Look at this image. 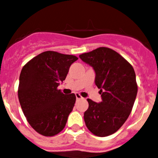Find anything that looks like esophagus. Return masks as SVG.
Masks as SVG:
<instances>
[{"label": "esophagus", "instance_id": "obj_1", "mask_svg": "<svg viewBox=\"0 0 158 158\" xmlns=\"http://www.w3.org/2000/svg\"><path fill=\"white\" fill-rule=\"evenodd\" d=\"M76 99L77 100H81V99H83V97H82V96L80 95L79 94H78V93H76Z\"/></svg>", "mask_w": 158, "mask_h": 158}]
</instances>
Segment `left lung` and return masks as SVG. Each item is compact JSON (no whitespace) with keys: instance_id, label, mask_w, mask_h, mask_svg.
<instances>
[{"instance_id":"obj_1","label":"left lung","mask_w":158,"mask_h":158,"mask_svg":"<svg viewBox=\"0 0 158 158\" xmlns=\"http://www.w3.org/2000/svg\"><path fill=\"white\" fill-rule=\"evenodd\" d=\"M79 57L94 68L95 84L102 97L101 103L87 99L84 121L93 134L107 136L122 127L132 111L138 90L135 71L129 61L108 48H97Z\"/></svg>"}]
</instances>
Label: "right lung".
<instances>
[{
	"mask_svg": "<svg viewBox=\"0 0 158 158\" xmlns=\"http://www.w3.org/2000/svg\"><path fill=\"white\" fill-rule=\"evenodd\" d=\"M76 60V56L48 51L31 59L22 69L19 103L31 127L40 135L53 136L65 126L76 97L74 94L64 95L57 86Z\"/></svg>",
	"mask_w": 158,
	"mask_h": 158,
	"instance_id": "obj_1",
	"label": "right lung"
}]
</instances>
